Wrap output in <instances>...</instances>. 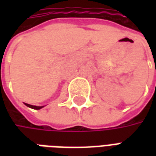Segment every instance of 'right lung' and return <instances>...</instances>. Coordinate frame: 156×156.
I'll list each match as a JSON object with an SVG mask.
<instances>
[{"label": "right lung", "mask_w": 156, "mask_h": 156, "mask_svg": "<svg viewBox=\"0 0 156 156\" xmlns=\"http://www.w3.org/2000/svg\"><path fill=\"white\" fill-rule=\"evenodd\" d=\"M27 107H29V108H34V109H40V108H41L43 106H34V105H28V104H25Z\"/></svg>", "instance_id": "1"}]
</instances>
